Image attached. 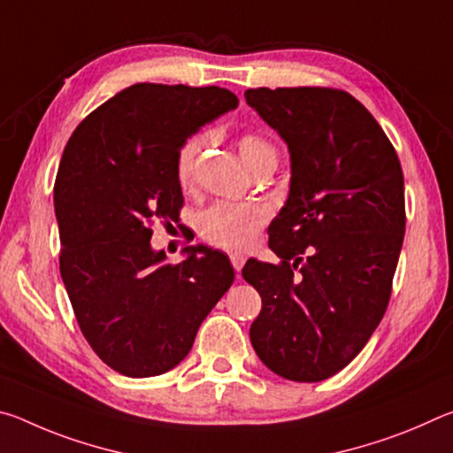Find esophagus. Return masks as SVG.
I'll list each match as a JSON object with an SVG mask.
<instances>
[{
	"label": "esophagus",
	"mask_w": 453,
	"mask_h": 453,
	"mask_svg": "<svg viewBox=\"0 0 453 453\" xmlns=\"http://www.w3.org/2000/svg\"><path fill=\"white\" fill-rule=\"evenodd\" d=\"M229 259H232L234 270L237 272V275H240L242 267H243V264H245V256H243V254H232V256H229Z\"/></svg>",
	"instance_id": "esophagus-1"
}]
</instances>
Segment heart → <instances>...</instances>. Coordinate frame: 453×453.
Listing matches in <instances>:
<instances>
[{
	"instance_id": "obj_1",
	"label": "heart",
	"mask_w": 453,
	"mask_h": 453,
	"mask_svg": "<svg viewBox=\"0 0 453 453\" xmlns=\"http://www.w3.org/2000/svg\"><path fill=\"white\" fill-rule=\"evenodd\" d=\"M205 137L196 135L181 145L175 159V172L181 186H188L194 173L196 159L203 148ZM237 151L243 164L251 172L256 167L278 162V151L273 143L257 134H242L237 137ZM267 210L259 203L219 202L203 210L197 216V232L205 242L224 250H245L256 240L257 229L265 224Z\"/></svg>"
}]
</instances>
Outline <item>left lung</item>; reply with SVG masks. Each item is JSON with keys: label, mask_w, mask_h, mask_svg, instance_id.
Listing matches in <instances>:
<instances>
[{"label": "left lung", "mask_w": 453, "mask_h": 453, "mask_svg": "<svg viewBox=\"0 0 453 453\" xmlns=\"http://www.w3.org/2000/svg\"><path fill=\"white\" fill-rule=\"evenodd\" d=\"M245 102L289 151V194L267 227L280 265L248 259L262 296L257 357L291 381L343 370L386 313L405 208L400 159L356 97L329 88L248 89Z\"/></svg>", "instance_id": "obj_1"}]
</instances>
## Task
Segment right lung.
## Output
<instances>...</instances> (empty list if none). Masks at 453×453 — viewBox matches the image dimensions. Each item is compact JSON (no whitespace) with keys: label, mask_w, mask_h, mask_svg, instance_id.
I'll list each match as a JSON object with an SVG mask.
<instances>
[{"label":"right lung","mask_w":453,"mask_h":453,"mask_svg":"<svg viewBox=\"0 0 453 453\" xmlns=\"http://www.w3.org/2000/svg\"><path fill=\"white\" fill-rule=\"evenodd\" d=\"M235 107L224 88L135 83L91 111L61 156V280L89 346L127 378L178 365L234 283L221 251L188 245L172 265L150 240L153 221L180 216L181 145Z\"/></svg>","instance_id":"right-lung-1"}]
</instances>
